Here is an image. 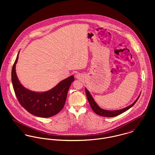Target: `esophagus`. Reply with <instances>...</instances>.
Wrapping results in <instances>:
<instances>
[{"mask_svg": "<svg viewBox=\"0 0 155 155\" xmlns=\"http://www.w3.org/2000/svg\"><path fill=\"white\" fill-rule=\"evenodd\" d=\"M76 78H80L81 77V74H79V73H77L76 74Z\"/></svg>", "mask_w": 155, "mask_h": 155, "instance_id": "34e87169", "label": "esophagus"}]
</instances>
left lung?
<instances>
[{
	"instance_id": "left-lung-1",
	"label": "left lung",
	"mask_w": 155,
	"mask_h": 155,
	"mask_svg": "<svg viewBox=\"0 0 155 155\" xmlns=\"http://www.w3.org/2000/svg\"><path fill=\"white\" fill-rule=\"evenodd\" d=\"M85 92H86V95L88 98L89 104L91 107L92 108V110L94 111L96 114H97L98 115L101 116H104V117H114L116 116H118L119 114H120L122 113H123L124 112L128 110V109H130L131 107H132L135 104V103L137 102V101L138 100V99L139 98V97L140 96L141 93L140 94V95H138V97L137 98V99L133 102L131 104H130V106L119 109V110H105L103 109L102 108H101L95 102V101L94 100V98L92 97V95L90 94L89 91L87 89L85 88Z\"/></svg>"
}]
</instances>
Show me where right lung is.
<instances>
[{"label": "right lung", "instance_id": "right-lung-1", "mask_svg": "<svg viewBox=\"0 0 155 155\" xmlns=\"http://www.w3.org/2000/svg\"><path fill=\"white\" fill-rule=\"evenodd\" d=\"M19 52L13 65L11 80L16 97L22 107L30 113L41 117H49L63 109L66 101L67 92L74 76L71 75L60 82L55 87L44 92H36L25 88L20 83L15 67Z\"/></svg>", "mask_w": 155, "mask_h": 155}]
</instances>
